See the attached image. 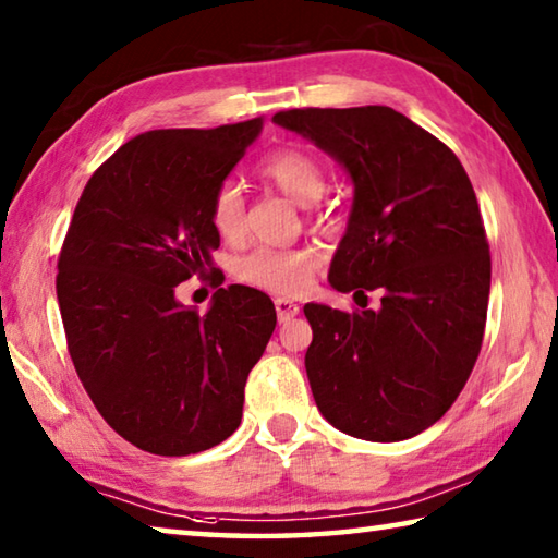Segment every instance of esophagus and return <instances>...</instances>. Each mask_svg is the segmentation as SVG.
<instances>
[{
  "mask_svg": "<svg viewBox=\"0 0 558 558\" xmlns=\"http://www.w3.org/2000/svg\"><path fill=\"white\" fill-rule=\"evenodd\" d=\"M276 313H278L280 323H290V319L300 313V307L288 298H278L276 300Z\"/></svg>",
  "mask_w": 558,
  "mask_h": 558,
  "instance_id": "obj_1",
  "label": "esophagus"
}]
</instances>
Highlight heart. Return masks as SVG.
I'll return each mask as SVG.
<instances>
[{
    "label": "heart",
    "instance_id": "obj_1",
    "mask_svg": "<svg viewBox=\"0 0 558 558\" xmlns=\"http://www.w3.org/2000/svg\"><path fill=\"white\" fill-rule=\"evenodd\" d=\"M260 177L276 184L282 194L302 206L315 204L325 192V172L313 155L302 149H278L260 162ZM209 221L223 241H235L243 233V194L239 184L223 182L216 186L209 204ZM317 256L300 248H263L235 260V278L253 288L280 295H295L305 290Z\"/></svg>",
    "mask_w": 558,
    "mask_h": 558
}]
</instances>
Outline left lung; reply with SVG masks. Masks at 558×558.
<instances>
[{
	"label": "left lung",
	"instance_id": "obj_1",
	"mask_svg": "<svg viewBox=\"0 0 558 558\" xmlns=\"http://www.w3.org/2000/svg\"><path fill=\"white\" fill-rule=\"evenodd\" d=\"M272 122L344 167L354 199L329 266L339 292L379 289L376 311L307 302L305 369L347 436L396 442L442 418L483 347L489 245L452 149L386 106L295 108Z\"/></svg>",
	"mask_w": 558,
	"mask_h": 558
}]
</instances>
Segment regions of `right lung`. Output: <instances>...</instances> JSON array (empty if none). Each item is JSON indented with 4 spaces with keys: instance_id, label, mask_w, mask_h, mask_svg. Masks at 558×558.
<instances>
[{
    "instance_id": "obj_1",
    "label": "right lung",
    "mask_w": 558,
    "mask_h": 558,
    "mask_svg": "<svg viewBox=\"0 0 558 558\" xmlns=\"http://www.w3.org/2000/svg\"><path fill=\"white\" fill-rule=\"evenodd\" d=\"M260 128L132 137L88 179L65 233L56 295L73 366L108 426L153 456L209 450L239 428L276 329L256 288H219L204 315L177 300L179 282L214 268L211 196Z\"/></svg>"
}]
</instances>
